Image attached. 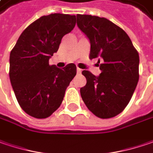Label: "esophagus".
Returning a JSON list of instances; mask_svg holds the SVG:
<instances>
[{
    "instance_id": "1",
    "label": "esophagus",
    "mask_w": 153,
    "mask_h": 153,
    "mask_svg": "<svg viewBox=\"0 0 153 153\" xmlns=\"http://www.w3.org/2000/svg\"><path fill=\"white\" fill-rule=\"evenodd\" d=\"M76 72H77V74H81L82 73V70H81L80 68H77L76 69Z\"/></svg>"
}]
</instances>
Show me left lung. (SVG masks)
<instances>
[{
  "mask_svg": "<svg viewBox=\"0 0 153 153\" xmlns=\"http://www.w3.org/2000/svg\"><path fill=\"white\" fill-rule=\"evenodd\" d=\"M76 23L89 39V58H102L98 76L82 72L87 80L80 88L82 99L97 117H114L125 109L136 88L139 53L126 32L106 18L77 14Z\"/></svg>",
  "mask_w": 153,
  "mask_h": 153,
  "instance_id": "left-lung-1",
  "label": "left lung"
}]
</instances>
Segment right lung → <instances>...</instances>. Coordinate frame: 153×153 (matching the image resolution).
Masks as SVG:
<instances>
[{
	"label": "right lung",
	"mask_w": 153,
	"mask_h": 153,
	"mask_svg": "<svg viewBox=\"0 0 153 153\" xmlns=\"http://www.w3.org/2000/svg\"><path fill=\"white\" fill-rule=\"evenodd\" d=\"M75 25V15L42 16L23 31L10 52L9 77L13 92L20 108L34 118H47L57 110L76 74L74 64L64 69L49 65L62 38Z\"/></svg>",
	"instance_id": "right-lung-1"
}]
</instances>
